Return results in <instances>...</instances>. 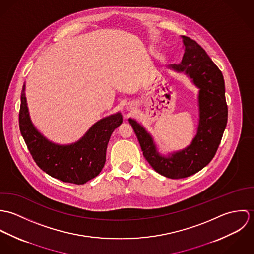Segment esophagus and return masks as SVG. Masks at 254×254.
Wrapping results in <instances>:
<instances>
[{
    "label": "esophagus",
    "instance_id": "obj_1",
    "mask_svg": "<svg viewBox=\"0 0 254 254\" xmlns=\"http://www.w3.org/2000/svg\"><path fill=\"white\" fill-rule=\"evenodd\" d=\"M126 109H127V110H131V106H130V104L127 106V108H126Z\"/></svg>",
    "mask_w": 254,
    "mask_h": 254
}]
</instances>
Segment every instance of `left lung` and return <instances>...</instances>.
<instances>
[{
	"label": "left lung",
	"instance_id": "obj_1",
	"mask_svg": "<svg viewBox=\"0 0 254 254\" xmlns=\"http://www.w3.org/2000/svg\"><path fill=\"white\" fill-rule=\"evenodd\" d=\"M183 42L185 53L181 63L168 68L184 73L198 89V124L190 144L177 151L161 153L151 134L141 123L129 118L146 161L157 173L170 179L193 175L211 161L228 119L223 74L194 40L183 36Z\"/></svg>",
	"mask_w": 254,
	"mask_h": 254
}]
</instances>
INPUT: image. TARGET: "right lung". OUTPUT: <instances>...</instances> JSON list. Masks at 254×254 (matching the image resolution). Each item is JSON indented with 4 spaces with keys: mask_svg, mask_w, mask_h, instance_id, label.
<instances>
[{
    "mask_svg": "<svg viewBox=\"0 0 254 254\" xmlns=\"http://www.w3.org/2000/svg\"><path fill=\"white\" fill-rule=\"evenodd\" d=\"M19 129L37 165L48 175L65 183L83 185L100 174L106 163L112 132L122 123L121 112L97 121L77 142L61 145L47 139L33 124L25 97H20Z\"/></svg>",
    "mask_w": 254,
    "mask_h": 254,
    "instance_id": "1",
    "label": "right lung"
}]
</instances>
